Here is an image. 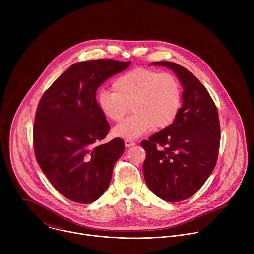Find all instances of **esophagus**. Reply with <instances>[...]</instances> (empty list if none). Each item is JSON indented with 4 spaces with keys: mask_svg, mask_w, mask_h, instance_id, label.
Here are the masks:
<instances>
[{
    "mask_svg": "<svg viewBox=\"0 0 254 254\" xmlns=\"http://www.w3.org/2000/svg\"><path fill=\"white\" fill-rule=\"evenodd\" d=\"M134 144H135V142L133 140H131V139H126L125 140V146L127 148H130V147L134 146Z\"/></svg>",
    "mask_w": 254,
    "mask_h": 254,
    "instance_id": "obj_1",
    "label": "esophagus"
}]
</instances>
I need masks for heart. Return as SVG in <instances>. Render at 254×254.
I'll return each instance as SVG.
<instances>
[{
    "instance_id": "b5f03b06",
    "label": "heart",
    "mask_w": 254,
    "mask_h": 254,
    "mask_svg": "<svg viewBox=\"0 0 254 254\" xmlns=\"http://www.w3.org/2000/svg\"><path fill=\"white\" fill-rule=\"evenodd\" d=\"M114 92L101 90L97 105L111 122H121L129 107L133 113L114 128V134L131 139L171 126L182 106V87L169 72L160 73L149 68H134L120 75Z\"/></svg>"
}]
</instances>
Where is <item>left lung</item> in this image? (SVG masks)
I'll list each match as a JSON object with an SVG mask.
<instances>
[{"label":"left lung","mask_w":254,"mask_h":254,"mask_svg":"<svg viewBox=\"0 0 254 254\" xmlns=\"http://www.w3.org/2000/svg\"><path fill=\"white\" fill-rule=\"evenodd\" d=\"M173 70L183 85V104L175 122L142 140L148 187L167 202L192 197L213 172L220 144L217 107L192 72L170 61L152 62Z\"/></svg>","instance_id":"left-lung-1"}]
</instances>
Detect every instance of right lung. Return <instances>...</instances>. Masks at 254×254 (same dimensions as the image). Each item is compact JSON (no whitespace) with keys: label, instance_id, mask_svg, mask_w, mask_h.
<instances>
[{"label":"right lung","instance_id":"add662e5","mask_svg":"<svg viewBox=\"0 0 254 254\" xmlns=\"http://www.w3.org/2000/svg\"><path fill=\"white\" fill-rule=\"evenodd\" d=\"M130 61L97 59L71 65L45 91L36 112V160L53 187L81 204L97 200L125 151L122 138L99 143L111 127L96 101L97 88Z\"/></svg>","mask_w":254,"mask_h":254}]
</instances>
